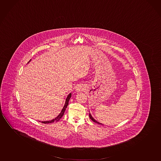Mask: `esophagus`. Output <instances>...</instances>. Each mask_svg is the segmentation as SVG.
Masks as SVG:
<instances>
[{"label": "esophagus", "instance_id": "esophagus-1", "mask_svg": "<svg viewBox=\"0 0 161 161\" xmlns=\"http://www.w3.org/2000/svg\"><path fill=\"white\" fill-rule=\"evenodd\" d=\"M85 89L84 86H83L81 85H79L77 87L76 89V92L77 93H79L80 92H84Z\"/></svg>", "mask_w": 161, "mask_h": 161}]
</instances>
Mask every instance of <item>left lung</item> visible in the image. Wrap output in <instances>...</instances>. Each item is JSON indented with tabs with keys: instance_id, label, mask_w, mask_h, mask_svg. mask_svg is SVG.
<instances>
[{
	"instance_id": "1",
	"label": "left lung",
	"mask_w": 161,
	"mask_h": 161,
	"mask_svg": "<svg viewBox=\"0 0 161 161\" xmlns=\"http://www.w3.org/2000/svg\"><path fill=\"white\" fill-rule=\"evenodd\" d=\"M89 117L90 118V119H92V121H94V122H95V123H97V124H102L100 123H99V122H98V121H97L95 119H94V118L92 116V115H91V114H90V113H89ZM102 125H103V124H102Z\"/></svg>"
}]
</instances>
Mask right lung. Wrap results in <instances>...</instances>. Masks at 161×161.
Masks as SVG:
<instances>
[{"label":"right lung","instance_id":"add662e5","mask_svg":"<svg viewBox=\"0 0 161 161\" xmlns=\"http://www.w3.org/2000/svg\"><path fill=\"white\" fill-rule=\"evenodd\" d=\"M31 61V59L30 60L29 62H28V64ZM71 93H69V94L68 95L67 98L66 99V102H65V103H64V107H63V108H62V110L61 111V113L58 114V115L56 118L52 119V120H50V121H42V123H44V124H48V123H53L54 121H56H56H58L59 119H61V118H62V116H63V115H64V111H65V110L66 109L67 105H69V100L70 99V98H71Z\"/></svg>","mask_w":161,"mask_h":161}]
</instances>
